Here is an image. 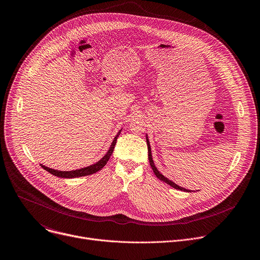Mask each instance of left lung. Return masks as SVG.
<instances>
[{"mask_svg": "<svg viewBox=\"0 0 260 260\" xmlns=\"http://www.w3.org/2000/svg\"><path fill=\"white\" fill-rule=\"evenodd\" d=\"M146 140H147V146H148V158H149V162H150V166H151V168H152V170H153V172H154L155 176H156V177H157L159 180H161V181L166 182L167 184H169L170 186H172L173 188H176V189H179V190H183V191H187V192H190V190H187V189H185V188H183V187H180V186H178L177 184H175L174 182H172L171 180H169L168 178H166L164 175H161V174L158 172V170L155 168V166H154V162H153V159H152V155H151V149H150L149 141H148V138H146Z\"/></svg>", "mask_w": 260, "mask_h": 260, "instance_id": "8db88e82", "label": "left lung"}]
</instances>
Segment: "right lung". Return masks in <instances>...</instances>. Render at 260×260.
Segmentation results:
<instances>
[{
    "label": "right lung",
    "mask_w": 260,
    "mask_h": 260,
    "mask_svg": "<svg viewBox=\"0 0 260 260\" xmlns=\"http://www.w3.org/2000/svg\"><path fill=\"white\" fill-rule=\"evenodd\" d=\"M120 135V132L117 134V136L115 137L114 141L112 142V145H111L110 149L108 150V152L106 153V155L100 160L98 161L96 164L92 165V166H89L87 168H83V169H80V170H76V171H70V172H62V171H56V170H53V169H50V168H47L45 166H42L41 167L46 170L47 172H49L50 174L56 176V177H60V178H77V177H82V176H87V175H91V174H94L96 172H99L100 170H102L105 165L107 164V161L109 160L111 154L113 153V150H114V147L116 145V142H117V138L118 136Z\"/></svg>",
    "instance_id": "obj_1"
}]
</instances>
